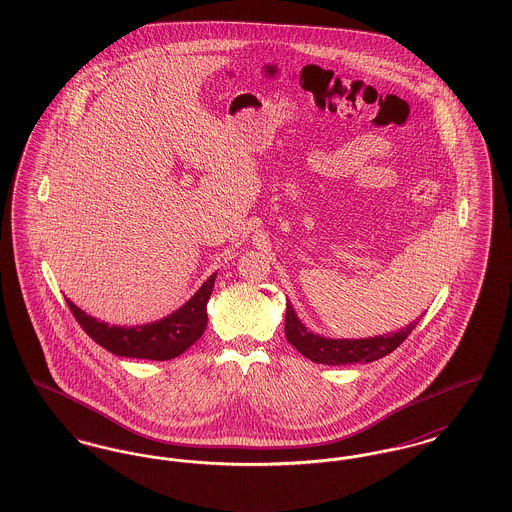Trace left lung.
<instances>
[{
    "instance_id": "left-lung-1",
    "label": "left lung",
    "mask_w": 512,
    "mask_h": 512,
    "mask_svg": "<svg viewBox=\"0 0 512 512\" xmlns=\"http://www.w3.org/2000/svg\"><path fill=\"white\" fill-rule=\"evenodd\" d=\"M420 318H416L405 328H399L397 332H390L384 336L374 338H361V340H334L324 338L307 330V326L297 318L293 311L292 303H288L286 309V340L292 343L293 347L313 363L320 365H353V363H372L386 355H390L393 349H397L407 336L414 330Z\"/></svg>"
}]
</instances>
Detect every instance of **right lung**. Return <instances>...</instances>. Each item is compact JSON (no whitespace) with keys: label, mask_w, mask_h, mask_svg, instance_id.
<instances>
[{"label":"right lung","mask_w":512,"mask_h":512,"mask_svg":"<svg viewBox=\"0 0 512 512\" xmlns=\"http://www.w3.org/2000/svg\"><path fill=\"white\" fill-rule=\"evenodd\" d=\"M215 278L217 272H213L203 286L171 315L136 326L107 324L84 313L71 299H67V303L82 330L109 353L130 359L169 361L182 355L203 336L207 328V301L213 292Z\"/></svg>","instance_id":"right-lung-1"}]
</instances>
